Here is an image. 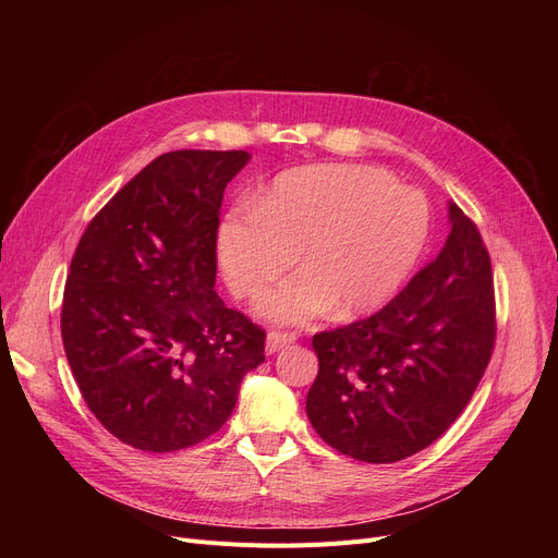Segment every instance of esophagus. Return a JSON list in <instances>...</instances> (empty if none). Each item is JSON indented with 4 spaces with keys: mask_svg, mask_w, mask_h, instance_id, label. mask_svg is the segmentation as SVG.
Returning <instances> with one entry per match:
<instances>
[{
    "mask_svg": "<svg viewBox=\"0 0 558 558\" xmlns=\"http://www.w3.org/2000/svg\"><path fill=\"white\" fill-rule=\"evenodd\" d=\"M296 341V335L294 332H280V330H274L267 335V345H264V350H267V355H274L278 353L280 348L294 343Z\"/></svg>",
    "mask_w": 558,
    "mask_h": 558,
    "instance_id": "esophagus-1",
    "label": "esophagus"
}]
</instances>
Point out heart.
<instances>
[{
	"instance_id": "heart-1",
	"label": "heart",
	"mask_w": 558,
	"mask_h": 558,
	"mask_svg": "<svg viewBox=\"0 0 558 558\" xmlns=\"http://www.w3.org/2000/svg\"><path fill=\"white\" fill-rule=\"evenodd\" d=\"M432 215L418 190L366 165H307L280 173L253 205L217 230V257L238 299H253L299 251L301 271L264 291L255 310L305 324L339 305L343 316L385 305L414 271Z\"/></svg>"
}]
</instances>
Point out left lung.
<instances>
[{
  "label": "left lung",
  "instance_id": "1",
  "mask_svg": "<svg viewBox=\"0 0 558 558\" xmlns=\"http://www.w3.org/2000/svg\"><path fill=\"white\" fill-rule=\"evenodd\" d=\"M448 217L441 253L389 305L312 339L307 418L341 454L393 463L421 452L457 421L488 366L490 257L459 205L448 203Z\"/></svg>",
  "mask_w": 558,
  "mask_h": 558
}]
</instances>
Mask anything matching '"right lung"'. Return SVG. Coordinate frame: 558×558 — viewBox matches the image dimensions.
Wrapping results in <instances>:
<instances>
[{
	"label": "right lung",
	"mask_w": 558,
	"mask_h": 558,
	"mask_svg": "<svg viewBox=\"0 0 558 558\" xmlns=\"http://www.w3.org/2000/svg\"><path fill=\"white\" fill-rule=\"evenodd\" d=\"M246 151H171L87 223L70 264L61 332L83 400L122 444L173 452L221 429L262 328L217 296V228Z\"/></svg>",
	"instance_id": "1"
}]
</instances>
